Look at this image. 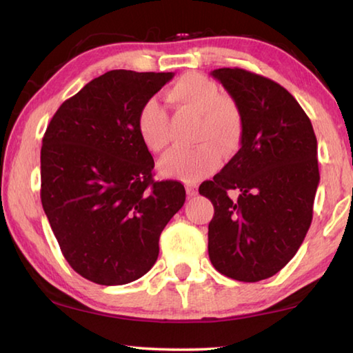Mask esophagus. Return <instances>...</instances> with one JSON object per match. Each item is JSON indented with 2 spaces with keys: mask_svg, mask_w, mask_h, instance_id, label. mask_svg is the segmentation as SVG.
<instances>
[{
  "mask_svg": "<svg viewBox=\"0 0 353 353\" xmlns=\"http://www.w3.org/2000/svg\"><path fill=\"white\" fill-rule=\"evenodd\" d=\"M185 190H187V194H188V197H193V196H196V194H197V188L194 187V185H191V183H188L187 187H185Z\"/></svg>",
  "mask_w": 353,
  "mask_h": 353,
  "instance_id": "esophagus-1",
  "label": "esophagus"
}]
</instances>
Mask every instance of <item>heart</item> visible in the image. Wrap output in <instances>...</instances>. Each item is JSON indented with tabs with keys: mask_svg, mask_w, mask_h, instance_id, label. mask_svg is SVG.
Masks as SVG:
<instances>
[{
	"mask_svg": "<svg viewBox=\"0 0 353 353\" xmlns=\"http://www.w3.org/2000/svg\"><path fill=\"white\" fill-rule=\"evenodd\" d=\"M166 99L179 111L197 115L193 140L196 146L171 151L160 160L166 177L197 182L221 165V152L232 156L241 148L245 121L238 101L221 94L219 86L199 72H187L166 91ZM136 130L146 150L162 152L168 146V117L159 101L146 100L136 119Z\"/></svg>",
	"mask_w": 353,
	"mask_h": 353,
	"instance_id": "obj_1",
	"label": "heart"
}]
</instances>
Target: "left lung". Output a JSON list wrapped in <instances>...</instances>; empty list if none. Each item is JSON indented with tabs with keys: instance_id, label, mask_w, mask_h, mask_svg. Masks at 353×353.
I'll return each mask as SVG.
<instances>
[{
	"instance_id": "obj_1",
	"label": "left lung",
	"mask_w": 353,
	"mask_h": 353,
	"mask_svg": "<svg viewBox=\"0 0 353 353\" xmlns=\"http://www.w3.org/2000/svg\"><path fill=\"white\" fill-rule=\"evenodd\" d=\"M211 75L239 103L245 131L241 150L199 187L214 207L210 261L228 278L258 283L285 267L309 232L319 183L316 136L279 83L241 68ZM228 190H238L239 199Z\"/></svg>"
}]
</instances>
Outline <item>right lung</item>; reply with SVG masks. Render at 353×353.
Instances as JSON below:
<instances>
[{"label": "right lung", "mask_w": 353, "mask_h": 353, "mask_svg": "<svg viewBox=\"0 0 353 353\" xmlns=\"http://www.w3.org/2000/svg\"><path fill=\"white\" fill-rule=\"evenodd\" d=\"M172 72L115 69L63 101L44 132L41 203L69 265L100 285L142 278L182 208L177 181L156 182L137 112Z\"/></svg>", "instance_id": "1"}]
</instances>
